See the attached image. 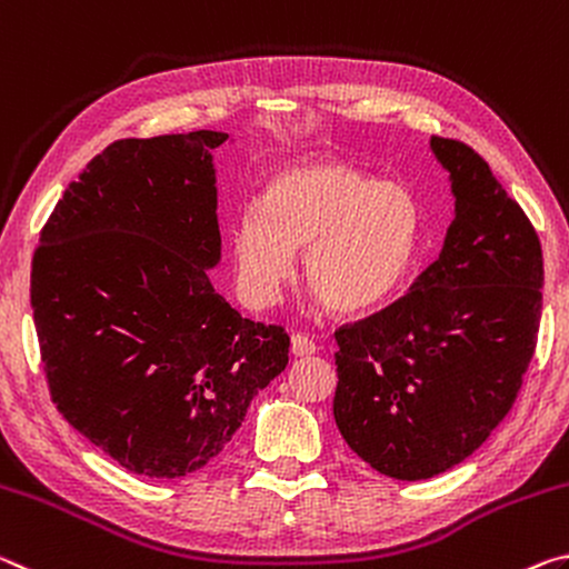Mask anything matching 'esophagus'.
<instances>
[{
  "label": "esophagus",
  "mask_w": 569,
  "mask_h": 569,
  "mask_svg": "<svg viewBox=\"0 0 569 569\" xmlns=\"http://www.w3.org/2000/svg\"><path fill=\"white\" fill-rule=\"evenodd\" d=\"M315 350H318V346L307 338V335H292V356L297 358H305V356H315Z\"/></svg>",
  "instance_id": "esophagus-1"
}]
</instances>
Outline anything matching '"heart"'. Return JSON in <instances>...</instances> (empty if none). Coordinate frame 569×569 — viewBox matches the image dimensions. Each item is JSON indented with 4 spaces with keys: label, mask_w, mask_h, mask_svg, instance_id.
Here are the masks:
<instances>
[{
    "label": "heart",
    "mask_w": 569,
    "mask_h": 569,
    "mask_svg": "<svg viewBox=\"0 0 569 569\" xmlns=\"http://www.w3.org/2000/svg\"><path fill=\"white\" fill-rule=\"evenodd\" d=\"M423 211L406 186L335 158L290 163L269 176L262 203H247L231 229L239 295L269 307L295 274L335 312L370 310L393 297L421 251Z\"/></svg>",
    "instance_id": "obj_1"
}]
</instances>
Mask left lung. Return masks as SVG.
<instances>
[{"label":"left lung","mask_w":569,"mask_h":569,"mask_svg":"<svg viewBox=\"0 0 569 569\" xmlns=\"http://www.w3.org/2000/svg\"><path fill=\"white\" fill-rule=\"evenodd\" d=\"M431 151L456 199L439 259L386 310L335 332V423L400 481L449 471L489 439L542 315V247L527 213L473 148L433 136Z\"/></svg>","instance_id":"8db88e82"}]
</instances>
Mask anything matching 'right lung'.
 I'll use <instances>...</instances> for the list:
<instances>
[{
	"label": "right lung",
	"instance_id": "obj_1",
	"mask_svg": "<svg viewBox=\"0 0 569 569\" xmlns=\"http://www.w3.org/2000/svg\"><path fill=\"white\" fill-rule=\"evenodd\" d=\"M223 141L193 130L110 143L68 186L32 259L54 406L148 479L207 467L287 368V332L241 318L209 279Z\"/></svg>",
	"mask_w": 569,
	"mask_h": 569
}]
</instances>
